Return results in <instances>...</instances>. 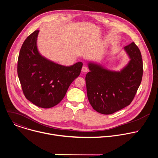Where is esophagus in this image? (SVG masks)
<instances>
[{"label": "esophagus", "mask_w": 158, "mask_h": 158, "mask_svg": "<svg viewBox=\"0 0 158 158\" xmlns=\"http://www.w3.org/2000/svg\"><path fill=\"white\" fill-rule=\"evenodd\" d=\"M81 71L82 73H87L88 71V68L86 67V66H83L82 67V69H81Z\"/></svg>", "instance_id": "1"}]
</instances>
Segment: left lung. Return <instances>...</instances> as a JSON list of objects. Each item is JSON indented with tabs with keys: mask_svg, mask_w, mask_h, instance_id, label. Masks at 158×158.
Segmentation results:
<instances>
[{
	"mask_svg": "<svg viewBox=\"0 0 158 158\" xmlns=\"http://www.w3.org/2000/svg\"><path fill=\"white\" fill-rule=\"evenodd\" d=\"M124 50L129 60L120 71L110 70L99 62H87V98L101 114H111L129 106L141 84L143 73L141 52L134 42Z\"/></svg>",
	"mask_w": 158,
	"mask_h": 158,
	"instance_id": "left-lung-1",
	"label": "left lung"
}]
</instances>
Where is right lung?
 <instances>
[{"label": "right lung", "mask_w": 158, "mask_h": 158, "mask_svg": "<svg viewBox=\"0 0 158 158\" xmlns=\"http://www.w3.org/2000/svg\"><path fill=\"white\" fill-rule=\"evenodd\" d=\"M39 30L34 31L21 47L17 64L18 77L22 91L29 101L42 108L59 104L82 67L78 62L64 66L43 56L37 48Z\"/></svg>", "instance_id": "obj_1"}]
</instances>
